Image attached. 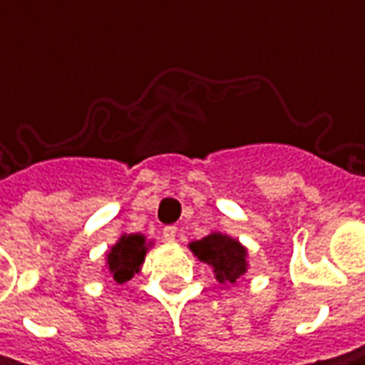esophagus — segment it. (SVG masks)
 Wrapping results in <instances>:
<instances>
[{
  "instance_id": "esophagus-1",
  "label": "esophagus",
  "mask_w": 365,
  "mask_h": 365,
  "mask_svg": "<svg viewBox=\"0 0 365 365\" xmlns=\"http://www.w3.org/2000/svg\"><path fill=\"white\" fill-rule=\"evenodd\" d=\"M176 233H178V229H176V227H165V229H163V233H161V235H163V242H168V244H170V242H174V240H176Z\"/></svg>"
}]
</instances>
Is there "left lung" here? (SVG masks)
<instances>
[{"label":"left lung","instance_id":"left-lung-1","mask_svg":"<svg viewBox=\"0 0 365 365\" xmlns=\"http://www.w3.org/2000/svg\"><path fill=\"white\" fill-rule=\"evenodd\" d=\"M189 250L193 252L197 260H202L212 269L214 279L222 288L235 286L240 279H244V275L250 269L248 248L240 240L220 231H212L202 240L191 242Z\"/></svg>","mask_w":365,"mask_h":365}]
</instances>
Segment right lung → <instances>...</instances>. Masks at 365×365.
<instances>
[{"label": "right lung", "mask_w": 365, "mask_h": 365, "mask_svg": "<svg viewBox=\"0 0 365 365\" xmlns=\"http://www.w3.org/2000/svg\"><path fill=\"white\" fill-rule=\"evenodd\" d=\"M153 242H147L143 233H121L119 240L105 254V277H111L115 284L130 282L136 273H140L145 256Z\"/></svg>", "instance_id": "obj_1"}]
</instances>
